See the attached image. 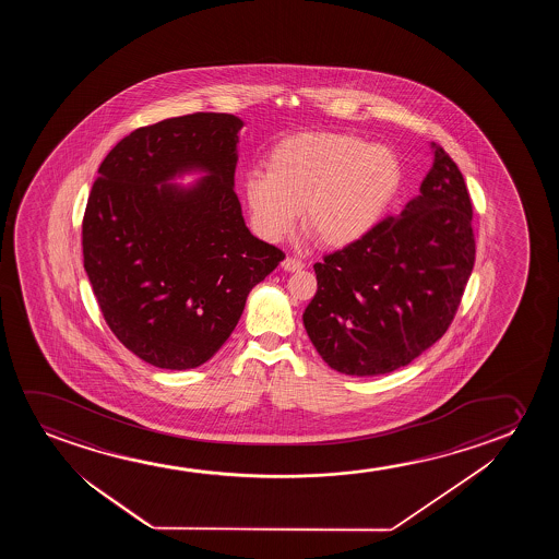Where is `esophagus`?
I'll return each instance as SVG.
<instances>
[{
	"mask_svg": "<svg viewBox=\"0 0 559 559\" xmlns=\"http://www.w3.org/2000/svg\"><path fill=\"white\" fill-rule=\"evenodd\" d=\"M304 261L298 260V258H294V255H288L286 260L283 261L284 271H301L304 269Z\"/></svg>",
	"mask_w": 559,
	"mask_h": 559,
	"instance_id": "1",
	"label": "esophagus"
}]
</instances>
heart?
<instances>
[{
    "label": "heart",
    "mask_w": 559,
    "mask_h": 559,
    "mask_svg": "<svg viewBox=\"0 0 559 559\" xmlns=\"http://www.w3.org/2000/svg\"><path fill=\"white\" fill-rule=\"evenodd\" d=\"M267 174L245 179L253 227L267 240L288 237L299 212L306 229L326 246L352 245L374 229L403 185L390 146L349 133H299L271 151Z\"/></svg>",
    "instance_id": "b5f03b06"
}]
</instances>
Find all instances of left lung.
Listing matches in <instances>:
<instances>
[{"instance_id":"obj_1","label":"left lung","mask_w":559,"mask_h":559,"mask_svg":"<svg viewBox=\"0 0 559 559\" xmlns=\"http://www.w3.org/2000/svg\"><path fill=\"white\" fill-rule=\"evenodd\" d=\"M433 166L397 217L314 263L307 334L347 376L406 367L451 326L475 263L472 199L459 166L433 143Z\"/></svg>"}]
</instances>
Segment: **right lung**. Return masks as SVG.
Masks as SVG:
<instances>
[{
  "instance_id": "1",
  "label": "right lung",
  "mask_w": 559,
  "mask_h": 559,
  "mask_svg": "<svg viewBox=\"0 0 559 559\" xmlns=\"http://www.w3.org/2000/svg\"><path fill=\"white\" fill-rule=\"evenodd\" d=\"M240 128L223 112L139 128L107 154L90 192L85 273L108 329L153 367L212 359L250 290L284 260L248 230L233 189ZM191 168L209 176L191 190L165 185Z\"/></svg>"
}]
</instances>
